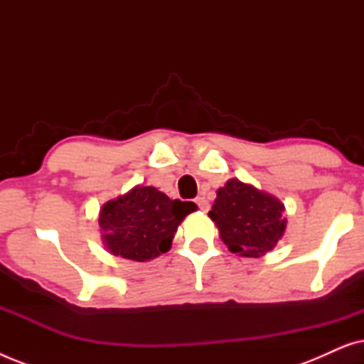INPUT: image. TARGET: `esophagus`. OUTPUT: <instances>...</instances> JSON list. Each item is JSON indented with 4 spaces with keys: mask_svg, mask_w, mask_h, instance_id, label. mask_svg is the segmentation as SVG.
I'll use <instances>...</instances> for the list:
<instances>
[{
    "mask_svg": "<svg viewBox=\"0 0 364 364\" xmlns=\"http://www.w3.org/2000/svg\"><path fill=\"white\" fill-rule=\"evenodd\" d=\"M197 205H198V208H200L202 212H207L208 208H210V203H208V200L205 197H197Z\"/></svg>",
    "mask_w": 364,
    "mask_h": 364,
    "instance_id": "obj_1",
    "label": "esophagus"
}]
</instances>
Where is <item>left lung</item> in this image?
Masks as SVG:
<instances>
[{"label":"left lung","mask_w":364,"mask_h":364,"mask_svg":"<svg viewBox=\"0 0 364 364\" xmlns=\"http://www.w3.org/2000/svg\"><path fill=\"white\" fill-rule=\"evenodd\" d=\"M228 250L238 257H262L275 248L287 228L280 198L238 178L217 191L208 212Z\"/></svg>","instance_id":"left-lung-1"}]
</instances>
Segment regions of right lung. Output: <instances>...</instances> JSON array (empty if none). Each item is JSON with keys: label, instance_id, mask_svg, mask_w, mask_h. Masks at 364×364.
<instances>
[{"label": "right lung", "instance_id": "right-lung-1", "mask_svg": "<svg viewBox=\"0 0 364 364\" xmlns=\"http://www.w3.org/2000/svg\"><path fill=\"white\" fill-rule=\"evenodd\" d=\"M193 202L172 200L156 187L136 186L106 202L99 212V232L112 255L132 262H149L171 250L173 235Z\"/></svg>", "mask_w": 364, "mask_h": 364}]
</instances>
